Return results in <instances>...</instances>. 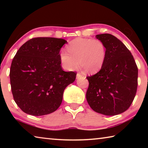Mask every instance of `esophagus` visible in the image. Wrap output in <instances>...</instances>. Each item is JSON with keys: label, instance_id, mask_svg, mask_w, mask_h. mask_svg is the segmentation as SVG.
I'll return each instance as SVG.
<instances>
[{"label": "esophagus", "instance_id": "34e87169", "mask_svg": "<svg viewBox=\"0 0 148 148\" xmlns=\"http://www.w3.org/2000/svg\"><path fill=\"white\" fill-rule=\"evenodd\" d=\"M83 77V76H82L81 74L77 73L76 74V79H79V78H81V77Z\"/></svg>", "mask_w": 148, "mask_h": 148}]
</instances>
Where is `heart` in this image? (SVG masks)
Masks as SVG:
<instances>
[{
	"mask_svg": "<svg viewBox=\"0 0 148 148\" xmlns=\"http://www.w3.org/2000/svg\"><path fill=\"white\" fill-rule=\"evenodd\" d=\"M68 52H60L62 66L67 71H74L79 64L85 72L95 74L101 71L106 57L105 45L99 40L76 38L66 47Z\"/></svg>",
	"mask_w": 148,
	"mask_h": 148,
	"instance_id": "obj_1",
	"label": "heart"
}]
</instances>
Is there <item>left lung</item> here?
<instances>
[{
	"label": "left lung",
	"mask_w": 148,
	"mask_h": 148,
	"mask_svg": "<svg viewBox=\"0 0 148 148\" xmlns=\"http://www.w3.org/2000/svg\"><path fill=\"white\" fill-rule=\"evenodd\" d=\"M96 38L106 49L104 64L99 72L87 77L89 87L86 99L97 113L116 116L129 108L138 86V68L133 56L114 35L100 34Z\"/></svg>",
	"instance_id": "1"
}]
</instances>
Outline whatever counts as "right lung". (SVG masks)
<instances>
[{
  "label": "right lung",
  "instance_id": "add662e5",
  "mask_svg": "<svg viewBox=\"0 0 148 148\" xmlns=\"http://www.w3.org/2000/svg\"><path fill=\"white\" fill-rule=\"evenodd\" d=\"M67 41L52 37L32 38L22 45L12 62L10 78L14 99L25 113L51 114L62 101L66 87L76 72H64L59 52Z\"/></svg>",
  "mask_w": 148,
  "mask_h": 148
}]
</instances>
